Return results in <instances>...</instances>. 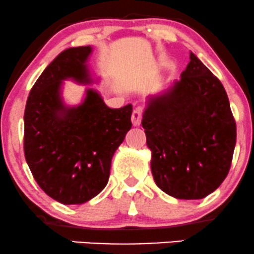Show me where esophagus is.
<instances>
[{"instance_id":"esophagus-1","label":"esophagus","mask_w":254,"mask_h":254,"mask_svg":"<svg viewBox=\"0 0 254 254\" xmlns=\"http://www.w3.org/2000/svg\"><path fill=\"white\" fill-rule=\"evenodd\" d=\"M141 121H142V111L139 109L133 110L132 115H131V122H132L133 127H138V125L141 124Z\"/></svg>"}]
</instances>
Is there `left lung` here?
<instances>
[{"instance_id": "8db88e82", "label": "left lung", "mask_w": 254, "mask_h": 254, "mask_svg": "<svg viewBox=\"0 0 254 254\" xmlns=\"http://www.w3.org/2000/svg\"><path fill=\"white\" fill-rule=\"evenodd\" d=\"M155 184L178 199H200L232 165L237 125L221 81L190 52L180 80L150 95L142 118Z\"/></svg>"}]
</instances>
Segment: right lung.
Returning <instances> with one entry per match:
<instances>
[{"label": "right lung", "instance_id": "1", "mask_svg": "<svg viewBox=\"0 0 254 254\" xmlns=\"http://www.w3.org/2000/svg\"><path fill=\"white\" fill-rule=\"evenodd\" d=\"M90 46L66 49L46 66L26 103V162L40 189L62 204H82L109 182L111 160L131 129L132 105L110 109L88 88L78 106L61 97L63 80L88 84Z\"/></svg>", "mask_w": 254, "mask_h": 254}]
</instances>
